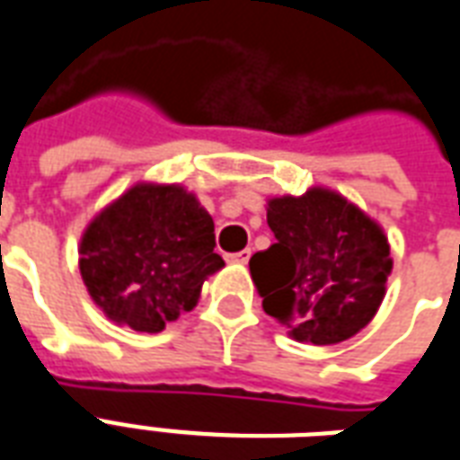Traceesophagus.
Listing matches in <instances>:
<instances>
[{
	"instance_id": "1",
	"label": "esophagus",
	"mask_w": 460,
	"mask_h": 460,
	"mask_svg": "<svg viewBox=\"0 0 460 460\" xmlns=\"http://www.w3.org/2000/svg\"><path fill=\"white\" fill-rule=\"evenodd\" d=\"M248 258H251V248H243V251H239V253H229V256H226V261H229V263H248Z\"/></svg>"
}]
</instances>
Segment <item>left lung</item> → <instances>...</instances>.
Listing matches in <instances>:
<instances>
[{"label": "left lung", "instance_id": "left-lung-1", "mask_svg": "<svg viewBox=\"0 0 460 460\" xmlns=\"http://www.w3.org/2000/svg\"><path fill=\"white\" fill-rule=\"evenodd\" d=\"M275 243L251 258L263 309L297 341L329 346L376 316L393 270L383 229L339 192L268 199Z\"/></svg>", "mask_w": 460, "mask_h": 460}]
</instances>
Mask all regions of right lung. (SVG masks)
Returning a JSON list of instances; mask_svg holds the SVG:
<instances>
[{"label": "right lung", "instance_id": "add662e5", "mask_svg": "<svg viewBox=\"0 0 460 460\" xmlns=\"http://www.w3.org/2000/svg\"><path fill=\"white\" fill-rule=\"evenodd\" d=\"M214 246V221L192 192L138 182L84 229L80 273L111 322L158 334L195 307L224 265Z\"/></svg>", "mask_w": 460, "mask_h": 460}]
</instances>
